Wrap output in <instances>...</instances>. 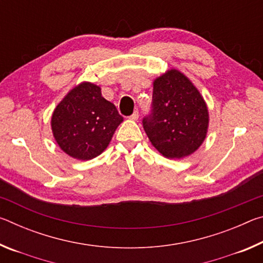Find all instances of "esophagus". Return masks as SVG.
I'll use <instances>...</instances> for the list:
<instances>
[{
	"label": "esophagus",
	"mask_w": 263,
	"mask_h": 263,
	"mask_svg": "<svg viewBox=\"0 0 263 263\" xmlns=\"http://www.w3.org/2000/svg\"><path fill=\"white\" fill-rule=\"evenodd\" d=\"M138 118H139V112H138V111H135V112H133V114L130 116L131 121H137Z\"/></svg>",
	"instance_id": "obj_1"
}]
</instances>
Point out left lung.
I'll list each match as a JSON object with an SVG mask.
<instances>
[{"label":"left lung","mask_w":263,"mask_h":263,"mask_svg":"<svg viewBox=\"0 0 263 263\" xmlns=\"http://www.w3.org/2000/svg\"><path fill=\"white\" fill-rule=\"evenodd\" d=\"M142 125L164 158L189 157L206 138L208 105L194 83L172 68L154 80L152 112L142 119Z\"/></svg>","instance_id":"left-lung-1"}]
</instances>
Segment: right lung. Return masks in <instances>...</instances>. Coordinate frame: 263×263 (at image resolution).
<instances>
[{
	"mask_svg": "<svg viewBox=\"0 0 263 263\" xmlns=\"http://www.w3.org/2000/svg\"><path fill=\"white\" fill-rule=\"evenodd\" d=\"M122 122L115 104L102 96L101 87L81 82L57 105L51 127L57 144L66 154L86 161L108 147Z\"/></svg>",
	"mask_w": 263,
	"mask_h": 263,
	"instance_id": "obj_1",
	"label": "right lung"
}]
</instances>
